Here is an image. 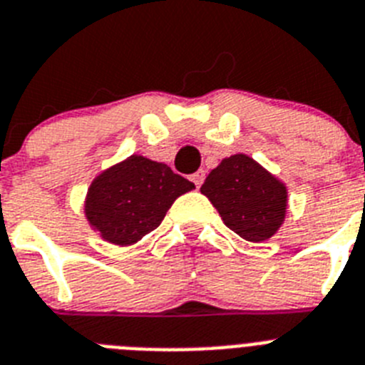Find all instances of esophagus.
<instances>
[{
  "label": "esophagus",
  "mask_w": 365,
  "mask_h": 365,
  "mask_svg": "<svg viewBox=\"0 0 365 365\" xmlns=\"http://www.w3.org/2000/svg\"><path fill=\"white\" fill-rule=\"evenodd\" d=\"M191 180H192V183H195L196 187H200L202 183H204V180H205V173H204V170H198V173L192 174Z\"/></svg>",
  "instance_id": "obj_1"
}]
</instances>
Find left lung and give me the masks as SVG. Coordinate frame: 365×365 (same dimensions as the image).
<instances>
[{
    "label": "left lung",
    "instance_id": "8db88e82",
    "mask_svg": "<svg viewBox=\"0 0 365 365\" xmlns=\"http://www.w3.org/2000/svg\"><path fill=\"white\" fill-rule=\"evenodd\" d=\"M200 191L224 224L250 242L270 239L284 220L287 187L244 154L222 160Z\"/></svg>",
    "mask_w": 365,
    "mask_h": 365
}]
</instances>
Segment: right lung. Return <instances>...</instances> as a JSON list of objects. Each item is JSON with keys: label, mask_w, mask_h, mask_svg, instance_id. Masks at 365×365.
I'll return each instance as SVG.
<instances>
[{"label": "right lung", "mask_w": 365, "mask_h": 365, "mask_svg": "<svg viewBox=\"0 0 365 365\" xmlns=\"http://www.w3.org/2000/svg\"><path fill=\"white\" fill-rule=\"evenodd\" d=\"M191 189L195 183L169 165L130 156L91 183L86 217L108 242L130 246L156 230L174 200Z\"/></svg>", "instance_id": "add662e5"}]
</instances>
